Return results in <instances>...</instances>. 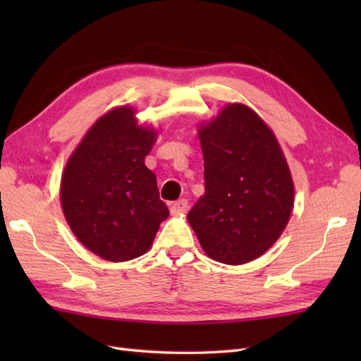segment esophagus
Masks as SVG:
<instances>
[{
    "label": "esophagus",
    "mask_w": 361,
    "mask_h": 361,
    "mask_svg": "<svg viewBox=\"0 0 361 361\" xmlns=\"http://www.w3.org/2000/svg\"><path fill=\"white\" fill-rule=\"evenodd\" d=\"M188 208H189V202L186 200V198H181V200H176L171 204V212L173 214V216H178V214L186 212Z\"/></svg>",
    "instance_id": "esophagus-1"
}]
</instances>
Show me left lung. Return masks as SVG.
Masks as SVG:
<instances>
[{
    "label": "left lung",
    "mask_w": 361,
    "mask_h": 361,
    "mask_svg": "<svg viewBox=\"0 0 361 361\" xmlns=\"http://www.w3.org/2000/svg\"><path fill=\"white\" fill-rule=\"evenodd\" d=\"M204 195L188 214L202 248L228 265L271 247L293 208V181L271 130L248 106L231 104L198 130Z\"/></svg>",
    "instance_id": "left-lung-1"
}]
</instances>
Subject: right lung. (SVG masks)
<instances>
[{
    "mask_svg": "<svg viewBox=\"0 0 361 361\" xmlns=\"http://www.w3.org/2000/svg\"><path fill=\"white\" fill-rule=\"evenodd\" d=\"M155 140L153 130L136 126L132 109L119 106L90 128L65 167L60 197L68 225L102 259L144 255L169 216L144 164Z\"/></svg>",
    "mask_w": 361,
    "mask_h": 361,
    "instance_id": "add662e5",
    "label": "right lung"
}]
</instances>
